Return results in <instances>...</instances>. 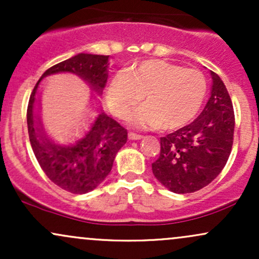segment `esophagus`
Masks as SVG:
<instances>
[{
    "mask_svg": "<svg viewBox=\"0 0 259 259\" xmlns=\"http://www.w3.org/2000/svg\"><path fill=\"white\" fill-rule=\"evenodd\" d=\"M127 136H129L130 140H141V139H144V136L138 135V134H135V133H129V134H127Z\"/></svg>",
    "mask_w": 259,
    "mask_h": 259,
    "instance_id": "34e87169",
    "label": "esophagus"
}]
</instances>
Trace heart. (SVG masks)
<instances>
[{
	"mask_svg": "<svg viewBox=\"0 0 259 259\" xmlns=\"http://www.w3.org/2000/svg\"><path fill=\"white\" fill-rule=\"evenodd\" d=\"M207 84L203 74L164 61H146L119 73L107 88V102L117 117L130 114V125L140 129L162 126L173 130L186 125L200 111Z\"/></svg>",
	"mask_w": 259,
	"mask_h": 259,
	"instance_id": "heart-1",
	"label": "heart"
}]
</instances>
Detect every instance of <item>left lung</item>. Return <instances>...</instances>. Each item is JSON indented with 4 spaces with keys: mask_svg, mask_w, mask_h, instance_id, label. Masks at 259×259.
I'll use <instances>...</instances> for the list:
<instances>
[{
    "mask_svg": "<svg viewBox=\"0 0 259 259\" xmlns=\"http://www.w3.org/2000/svg\"><path fill=\"white\" fill-rule=\"evenodd\" d=\"M212 90L206 107L189 125L160 138L153 175L175 194L207 186L227 164L234 140L235 115L223 80L210 72Z\"/></svg>",
    "mask_w": 259,
    "mask_h": 259,
    "instance_id": "1",
    "label": "left lung"
}]
</instances>
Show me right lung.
<instances>
[{"label": "right lung", "instance_id": "1", "mask_svg": "<svg viewBox=\"0 0 259 259\" xmlns=\"http://www.w3.org/2000/svg\"><path fill=\"white\" fill-rule=\"evenodd\" d=\"M109 56L79 53L53 65L42 74L29 99L26 121L30 144L38 164L49 179L72 194H86L111 173L118 151L125 145L127 132L102 111L88 133L73 145H58L45 133L36 114L37 89L51 74L73 73L85 80L96 94H102L108 78Z\"/></svg>", "mask_w": 259, "mask_h": 259}]
</instances>
